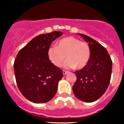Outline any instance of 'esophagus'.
I'll list each match as a JSON object with an SVG mask.
<instances>
[{
	"mask_svg": "<svg viewBox=\"0 0 124 124\" xmlns=\"http://www.w3.org/2000/svg\"><path fill=\"white\" fill-rule=\"evenodd\" d=\"M62 72H63V75H65V74H67L68 73V71H65V70H63Z\"/></svg>",
	"mask_w": 124,
	"mask_h": 124,
	"instance_id": "1",
	"label": "esophagus"
}]
</instances>
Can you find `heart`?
<instances>
[{
	"label": "heart",
	"instance_id": "b5f03b06",
	"mask_svg": "<svg viewBox=\"0 0 124 124\" xmlns=\"http://www.w3.org/2000/svg\"><path fill=\"white\" fill-rule=\"evenodd\" d=\"M91 51L87 42L72 37L60 39L57 47L52 46L47 50L48 59L56 67H60L63 61V67L67 69H82L86 67L91 58Z\"/></svg>",
	"mask_w": 124,
	"mask_h": 124
}]
</instances>
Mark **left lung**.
<instances>
[{
	"label": "left lung",
	"mask_w": 124,
	"mask_h": 124,
	"mask_svg": "<svg viewBox=\"0 0 124 124\" xmlns=\"http://www.w3.org/2000/svg\"><path fill=\"white\" fill-rule=\"evenodd\" d=\"M78 34L88 42L91 55L86 67L74 72L77 80L72 91L80 100L93 102L104 93L109 85L112 61L107 50L99 42L86 35Z\"/></svg>",
	"instance_id": "obj_1"
}]
</instances>
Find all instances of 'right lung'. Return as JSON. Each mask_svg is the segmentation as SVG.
I'll list each match as a JSON object with an SVG mask.
<instances>
[{
    "label": "right lung",
    "mask_w": 124,
    "mask_h": 124,
    "mask_svg": "<svg viewBox=\"0 0 124 124\" xmlns=\"http://www.w3.org/2000/svg\"><path fill=\"white\" fill-rule=\"evenodd\" d=\"M62 35L59 31L39 35L17 54L14 63L16 83L28 100L44 103L54 97L63 72L48 59L47 50L52 42Z\"/></svg>",
    "instance_id": "right-lung-1"
}]
</instances>
